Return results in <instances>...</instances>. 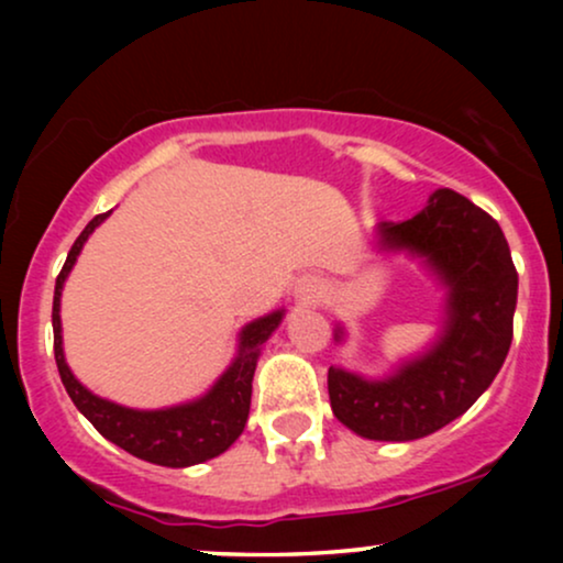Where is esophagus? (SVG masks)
Returning <instances> with one entry per match:
<instances>
[{
  "label": "esophagus",
  "mask_w": 563,
  "mask_h": 563,
  "mask_svg": "<svg viewBox=\"0 0 563 563\" xmlns=\"http://www.w3.org/2000/svg\"><path fill=\"white\" fill-rule=\"evenodd\" d=\"M325 291H328V284L318 274H305L302 279L297 282V295L307 299V302H318Z\"/></svg>",
  "instance_id": "34e87169"
}]
</instances>
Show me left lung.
<instances>
[{
    "label": "left lung",
    "instance_id": "1",
    "mask_svg": "<svg viewBox=\"0 0 563 563\" xmlns=\"http://www.w3.org/2000/svg\"><path fill=\"white\" fill-rule=\"evenodd\" d=\"M384 245L426 256L449 284V328L426 358L387 382L328 368L335 418L372 441H415L472 407L512 343L518 272L503 228L453 189H438L405 222H382Z\"/></svg>",
    "mask_w": 563,
    "mask_h": 563
}]
</instances>
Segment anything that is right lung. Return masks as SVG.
<instances>
[{
    "label": "right lung",
    "mask_w": 563,
    "mask_h": 563,
    "mask_svg": "<svg viewBox=\"0 0 563 563\" xmlns=\"http://www.w3.org/2000/svg\"><path fill=\"white\" fill-rule=\"evenodd\" d=\"M107 214H97L81 235L76 238L71 251H68L66 264L56 276V291H53V351H56V366L60 382L71 397V402L79 407V412L102 433L107 441H112L120 449H125L133 456L151 461L158 466H191L202 464L207 459L220 456L235 443V438L243 433L245 420L251 410V382L256 372V358L261 343L274 333L279 325L282 312L261 318L251 325H245L241 335V353L233 361V366L220 376L210 395L191 405L172 407V410L156 412H137L120 407L107 399H99L84 389L74 374L68 372L64 361V349H60V289L68 272H71L76 256H79L84 241H87L91 230L102 222Z\"/></svg>",
    "instance_id": "right-lung-1"
}]
</instances>
